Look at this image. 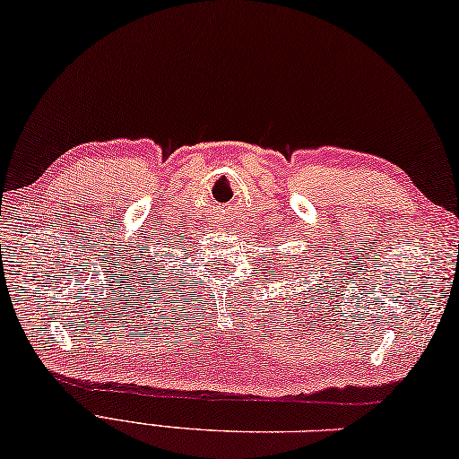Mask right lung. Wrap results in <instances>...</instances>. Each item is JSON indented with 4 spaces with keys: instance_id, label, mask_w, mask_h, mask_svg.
<instances>
[{
    "instance_id": "1",
    "label": "right lung",
    "mask_w": 459,
    "mask_h": 459,
    "mask_svg": "<svg viewBox=\"0 0 459 459\" xmlns=\"http://www.w3.org/2000/svg\"><path fill=\"white\" fill-rule=\"evenodd\" d=\"M160 262H163V259H160ZM158 267L160 265H155V257L152 254L142 262H132L129 273H132V280H135V288L150 293V288H153L155 278H158Z\"/></svg>"
}]
</instances>
